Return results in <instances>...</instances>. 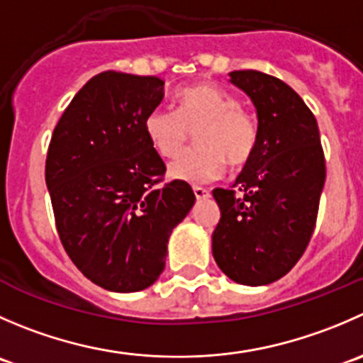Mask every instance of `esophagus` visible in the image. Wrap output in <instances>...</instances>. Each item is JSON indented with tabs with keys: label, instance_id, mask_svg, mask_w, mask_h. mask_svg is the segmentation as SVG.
I'll list each match as a JSON object with an SVG mask.
<instances>
[{
	"label": "esophagus",
	"instance_id": "1",
	"mask_svg": "<svg viewBox=\"0 0 363 363\" xmlns=\"http://www.w3.org/2000/svg\"><path fill=\"white\" fill-rule=\"evenodd\" d=\"M193 193H195L196 200L207 199V196L211 195V193H209V189H206V188H200V186H195V188H193Z\"/></svg>",
	"mask_w": 363,
	"mask_h": 363
}]
</instances>
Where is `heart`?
Here are the masks:
<instances>
[{
	"label": "heart",
	"mask_w": 363,
	"mask_h": 363,
	"mask_svg": "<svg viewBox=\"0 0 363 363\" xmlns=\"http://www.w3.org/2000/svg\"><path fill=\"white\" fill-rule=\"evenodd\" d=\"M199 145L170 164L179 181L202 184L221 177L227 161L241 168L253 157L259 142L257 122L235 97L209 83H196L177 92V111L156 108L143 122L145 136L161 157H175L195 131Z\"/></svg>",
	"instance_id": "b5f03b06"
}]
</instances>
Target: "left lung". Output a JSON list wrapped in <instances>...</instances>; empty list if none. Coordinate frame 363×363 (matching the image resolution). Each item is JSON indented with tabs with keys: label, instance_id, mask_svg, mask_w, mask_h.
<instances>
[{
	"label": "left lung",
	"instance_id": "1",
	"mask_svg": "<svg viewBox=\"0 0 363 363\" xmlns=\"http://www.w3.org/2000/svg\"><path fill=\"white\" fill-rule=\"evenodd\" d=\"M259 117V142L235 179L238 189H213L221 218L213 255L228 279L266 286L287 275L307 250L326 177L314 113L282 79L234 70Z\"/></svg>",
	"mask_w": 363,
	"mask_h": 363
}]
</instances>
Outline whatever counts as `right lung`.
I'll return each mask as SVG.
<instances>
[{"label":"right lung","instance_id":"right-lung-1","mask_svg":"<svg viewBox=\"0 0 363 363\" xmlns=\"http://www.w3.org/2000/svg\"><path fill=\"white\" fill-rule=\"evenodd\" d=\"M163 86L156 76H94L60 117L45 157L67 255L88 280L115 293L156 282L168 238L195 203L188 182H164L167 167L143 129Z\"/></svg>","mask_w":363,"mask_h":363}]
</instances>
